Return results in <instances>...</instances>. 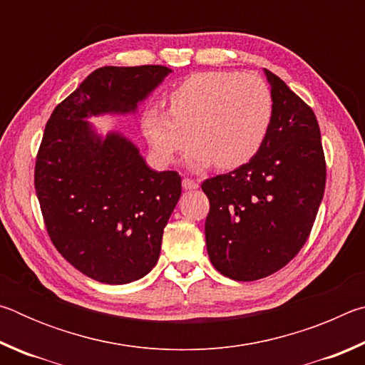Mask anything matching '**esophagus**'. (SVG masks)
I'll return each mask as SVG.
<instances>
[{
    "mask_svg": "<svg viewBox=\"0 0 365 365\" xmlns=\"http://www.w3.org/2000/svg\"><path fill=\"white\" fill-rule=\"evenodd\" d=\"M182 187H183L185 190H196L197 187H200V183H197L196 180H193V178L185 177L183 180H182Z\"/></svg>",
    "mask_w": 365,
    "mask_h": 365,
    "instance_id": "obj_1",
    "label": "esophagus"
}]
</instances>
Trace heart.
<instances>
[{
    "mask_svg": "<svg viewBox=\"0 0 365 365\" xmlns=\"http://www.w3.org/2000/svg\"><path fill=\"white\" fill-rule=\"evenodd\" d=\"M274 98L264 78L233 71L197 72L169 95V110L153 108L143 133L153 153L172 163L191 145L193 169L240 168L256 156L267 137Z\"/></svg>",
    "mask_w": 365,
    "mask_h": 365,
    "instance_id": "b5f03b06",
    "label": "heart"
}]
</instances>
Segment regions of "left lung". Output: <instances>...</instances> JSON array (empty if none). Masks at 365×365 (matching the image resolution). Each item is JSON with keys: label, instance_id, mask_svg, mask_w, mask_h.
I'll use <instances>...</instances> for the list:
<instances>
[{"label": "left lung", "instance_id": "left-lung-1", "mask_svg": "<svg viewBox=\"0 0 365 365\" xmlns=\"http://www.w3.org/2000/svg\"><path fill=\"white\" fill-rule=\"evenodd\" d=\"M274 115L250 163L202 182L209 197L205 233L222 275L252 282L272 275L304 246L325 190V156L314 110L264 69Z\"/></svg>", "mask_w": 365, "mask_h": 365}]
</instances>
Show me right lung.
Masks as SVG:
<instances>
[{
  "label": "right lung",
  "mask_w": 365,
  "mask_h": 365,
  "mask_svg": "<svg viewBox=\"0 0 365 365\" xmlns=\"http://www.w3.org/2000/svg\"><path fill=\"white\" fill-rule=\"evenodd\" d=\"M170 72L100 67L46 122L35 164L43 219L66 261L96 282L123 285L156 265L182 178L150 169L130 140L117 132L101 137L86 119L133 114Z\"/></svg>",
  "instance_id": "1"
}]
</instances>
